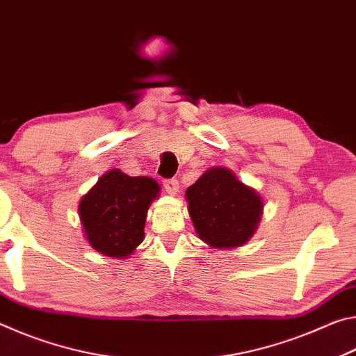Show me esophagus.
<instances>
[{
  "instance_id": "34e87169",
  "label": "esophagus",
  "mask_w": 356,
  "mask_h": 356,
  "mask_svg": "<svg viewBox=\"0 0 356 356\" xmlns=\"http://www.w3.org/2000/svg\"><path fill=\"white\" fill-rule=\"evenodd\" d=\"M163 186H165L166 193L174 195V193L179 190V182L176 179H166V180H163Z\"/></svg>"
}]
</instances>
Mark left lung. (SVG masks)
Here are the masks:
<instances>
[{
  "instance_id": "obj_1",
  "label": "left lung",
  "mask_w": 356,
  "mask_h": 356,
  "mask_svg": "<svg viewBox=\"0 0 356 356\" xmlns=\"http://www.w3.org/2000/svg\"><path fill=\"white\" fill-rule=\"evenodd\" d=\"M188 212L197 236L215 248L248 242L262 213V200L226 168L204 172L186 190Z\"/></svg>"
}]
</instances>
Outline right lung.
I'll return each mask as SVG.
<instances>
[{
    "label": "right lung",
    "instance_id": "add662e5",
    "mask_svg": "<svg viewBox=\"0 0 356 356\" xmlns=\"http://www.w3.org/2000/svg\"><path fill=\"white\" fill-rule=\"evenodd\" d=\"M159 184L150 177H130L119 170L102 176L80 202V218L95 251L110 257L131 254L144 237L147 209Z\"/></svg>",
    "mask_w": 356,
    "mask_h": 356
}]
</instances>
